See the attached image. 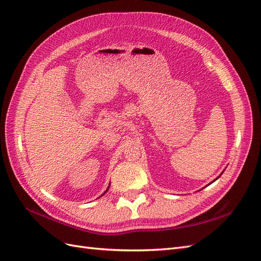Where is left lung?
<instances>
[{
	"label": "left lung",
	"mask_w": 261,
	"mask_h": 261,
	"mask_svg": "<svg viewBox=\"0 0 261 261\" xmlns=\"http://www.w3.org/2000/svg\"><path fill=\"white\" fill-rule=\"evenodd\" d=\"M222 173H223V172H222ZM222 173H221V174H222ZM218 178H219V177H217L216 179H218ZM216 179H215V180H216ZM215 180H213V181H215Z\"/></svg>",
	"instance_id": "obj_1"
}]
</instances>
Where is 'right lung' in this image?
<instances>
[{
	"mask_svg": "<svg viewBox=\"0 0 261 261\" xmlns=\"http://www.w3.org/2000/svg\"><path fill=\"white\" fill-rule=\"evenodd\" d=\"M108 189H109V187H108ZM108 189H107V191H108ZM107 191H106V192H105V194H106V193H107Z\"/></svg>",
	"mask_w": 261,
	"mask_h": 261,
	"instance_id": "right-lung-1",
	"label": "right lung"
}]
</instances>
